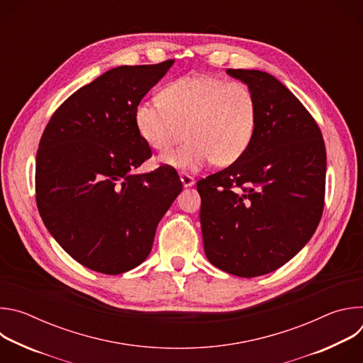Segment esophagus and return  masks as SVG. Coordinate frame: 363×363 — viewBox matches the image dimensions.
<instances>
[{"mask_svg": "<svg viewBox=\"0 0 363 363\" xmlns=\"http://www.w3.org/2000/svg\"><path fill=\"white\" fill-rule=\"evenodd\" d=\"M181 181H182V185H184L185 188L192 186V185L195 184V179H194L192 177H189L188 174H181Z\"/></svg>", "mask_w": 363, "mask_h": 363, "instance_id": "obj_1", "label": "esophagus"}]
</instances>
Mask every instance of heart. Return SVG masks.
Here are the masks:
<instances>
[{"label": "heart", "instance_id": "heart-1", "mask_svg": "<svg viewBox=\"0 0 363 363\" xmlns=\"http://www.w3.org/2000/svg\"><path fill=\"white\" fill-rule=\"evenodd\" d=\"M142 139L160 152L188 142L164 155L162 164L179 171H198L214 164L238 161L257 129V101L240 80L218 76H185L161 91V100H142L135 108Z\"/></svg>", "mask_w": 363, "mask_h": 363}]
</instances>
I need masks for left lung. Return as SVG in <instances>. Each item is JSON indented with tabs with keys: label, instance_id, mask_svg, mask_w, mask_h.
<instances>
[{
	"label": "left lung",
	"instance_id": "left-lung-1",
	"mask_svg": "<svg viewBox=\"0 0 363 363\" xmlns=\"http://www.w3.org/2000/svg\"><path fill=\"white\" fill-rule=\"evenodd\" d=\"M257 101V129L242 157L199 179L208 262L238 277L286 264L315 234L325 203L326 149L300 100L274 76L228 69Z\"/></svg>",
	"mask_w": 363,
	"mask_h": 363
}]
</instances>
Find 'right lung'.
I'll list each match as a JSON object with an SVG mask.
<instances>
[{"mask_svg": "<svg viewBox=\"0 0 363 363\" xmlns=\"http://www.w3.org/2000/svg\"><path fill=\"white\" fill-rule=\"evenodd\" d=\"M174 60L119 66L74 91L51 116L35 160L44 225L82 266L121 274L149 255L157 227L182 191L177 171L132 174L150 158L135 108Z\"/></svg>", "mask_w": 363, "mask_h": 363, "instance_id": "obj_1", "label": "right lung"}]
</instances>
